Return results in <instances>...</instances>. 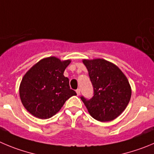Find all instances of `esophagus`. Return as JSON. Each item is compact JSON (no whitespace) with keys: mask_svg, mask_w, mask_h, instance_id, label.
<instances>
[{"mask_svg":"<svg viewBox=\"0 0 154 154\" xmlns=\"http://www.w3.org/2000/svg\"><path fill=\"white\" fill-rule=\"evenodd\" d=\"M76 93H77V96H79L80 93V89H77V90H76Z\"/></svg>","mask_w":154,"mask_h":154,"instance_id":"obj_1","label":"esophagus"}]
</instances>
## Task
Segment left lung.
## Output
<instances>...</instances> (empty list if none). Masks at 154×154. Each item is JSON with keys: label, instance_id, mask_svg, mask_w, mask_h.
<instances>
[{"label": "left lung", "instance_id": "obj_1", "mask_svg": "<svg viewBox=\"0 0 154 154\" xmlns=\"http://www.w3.org/2000/svg\"><path fill=\"white\" fill-rule=\"evenodd\" d=\"M93 84V96H82L90 116L100 122H110L120 116L130 101L131 89L127 77L116 65L104 59L83 60Z\"/></svg>", "mask_w": 154, "mask_h": 154}]
</instances>
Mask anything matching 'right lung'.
<instances>
[{"label":"right lung","mask_w":154,"mask_h":154,"mask_svg":"<svg viewBox=\"0 0 154 154\" xmlns=\"http://www.w3.org/2000/svg\"><path fill=\"white\" fill-rule=\"evenodd\" d=\"M70 60L48 57L31 67L23 77L20 97L26 109L35 117L47 119L59 111L72 96L77 95L64 76Z\"/></svg>","instance_id":"obj_1"}]
</instances>
